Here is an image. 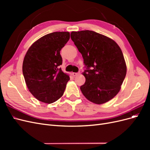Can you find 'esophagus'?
I'll list each match as a JSON object with an SVG mask.
<instances>
[{
  "mask_svg": "<svg viewBox=\"0 0 150 150\" xmlns=\"http://www.w3.org/2000/svg\"><path fill=\"white\" fill-rule=\"evenodd\" d=\"M78 74H79V72H72V75H73V76H76Z\"/></svg>",
  "mask_w": 150,
  "mask_h": 150,
  "instance_id": "1",
  "label": "esophagus"
}]
</instances>
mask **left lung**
Here are the masks:
<instances>
[{"label":"left lung","instance_id":"obj_1","mask_svg":"<svg viewBox=\"0 0 150 150\" xmlns=\"http://www.w3.org/2000/svg\"><path fill=\"white\" fill-rule=\"evenodd\" d=\"M71 38L82 54L86 82L80 87L89 101L103 104L118 93L125 78L123 54L114 40L92 30L72 32Z\"/></svg>","mask_w":150,"mask_h":150}]
</instances>
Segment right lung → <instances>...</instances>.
Segmentation results:
<instances>
[{"instance_id": "1", "label": "right lung", "mask_w": 150, "mask_h": 150, "mask_svg": "<svg viewBox=\"0 0 150 150\" xmlns=\"http://www.w3.org/2000/svg\"><path fill=\"white\" fill-rule=\"evenodd\" d=\"M70 38L68 32H55L43 36L28 49L22 72L30 93L40 101L52 103L64 93L69 76L59 68L61 49Z\"/></svg>"}]
</instances>
